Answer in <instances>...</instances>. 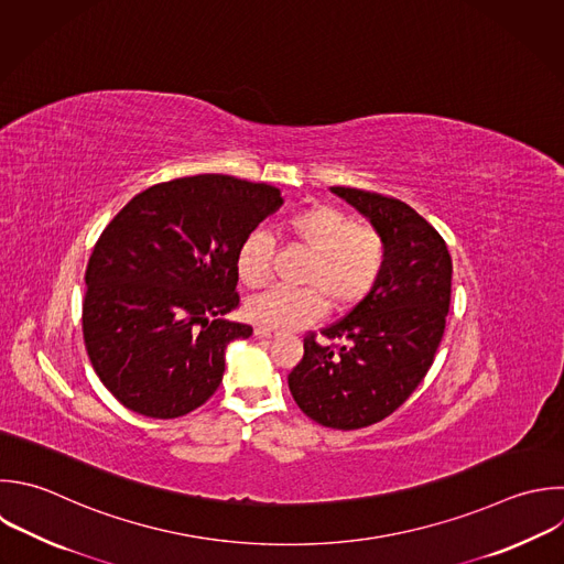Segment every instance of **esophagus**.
<instances>
[{
  "mask_svg": "<svg viewBox=\"0 0 564 564\" xmlns=\"http://www.w3.org/2000/svg\"><path fill=\"white\" fill-rule=\"evenodd\" d=\"M256 337H273L275 335V330H271V328H262V326H256Z\"/></svg>",
  "mask_w": 564,
  "mask_h": 564,
  "instance_id": "obj_1",
  "label": "esophagus"
}]
</instances>
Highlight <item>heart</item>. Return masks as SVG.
<instances>
[{
	"mask_svg": "<svg viewBox=\"0 0 564 564\" xmlns=\"http://www.w3.org/2000/svg\"><path fill=\"white\" fill-rule=\"evenodd\" d=\"M284 234L313 258L302 275L308 289H269L247 302V317L271 330H289L317 319L324 306L344 311L364 302L381 280L388 247L372 227H361L339 207L306 203L286 216ZM273 245L262 231H251L236 253L238 278L264 286L271 278ZM327 300L324 301L323 297Z\"/></svg>",
	"mask_w": 564,
	"mask_h": 564,
	"instance_id": "obj_1",
	"label": "heart"
}]
</instances>
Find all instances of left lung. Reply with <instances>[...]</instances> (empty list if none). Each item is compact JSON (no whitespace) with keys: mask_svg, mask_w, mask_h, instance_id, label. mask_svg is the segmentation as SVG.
<instances>
[{"mask_svg":"<svg viewBox=\"0 0 564 564\" xmlns=\"http://www.w3.org/2000/svg\"><path fill=\"white\" fill-rule=\"evenodd\" d=\"M364 214L388 247L375 291L344 319L304 337L289 375L300 410L335 430H357L392 414L427 375L443 339L452 258L438 231L410 205L375 192L330 187Z\"/></svg>","mask_w":564,"mask_h":564,"instance_id":"left-lung-1","label":"left lung"}]
</instances>
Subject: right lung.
<instances>
[{
  "instance_id": "right-lung-1",
  "label": "right lung",
  "mask_w": 564,
  "mask_h": 564,
  "mask_svg": "<svg viewBox=\"0 0 564 564\" xmlns=\"http://www.w3.org/2000/svg\"><path fill=\"white\" fill-rule=\"evenodd\" d=\"M280 189L223 174L159 183L104 229L86 269L84 341L101 383L132 412L176 419L220 386L225 350L253 328L236 253L275 209Z\"/></svg>"
}]
</instances>
